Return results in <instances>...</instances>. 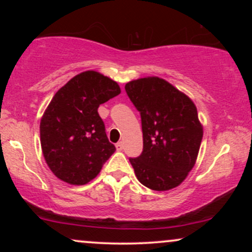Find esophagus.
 <instances>
[{"label": "esophagus", "instance_id": "1", "mask_svg": "<svg viewBox=\"0 0 252 252\" xmlns=\"http://www.w3.org/2000/svg\"><path fill=\"white\" fill-rule=\"evenodd\" d=\"M116 149H117V150H122V149H123V142H118V143H116Z\"/></svg>", "mask_w": 252, "mask_h": 252}]
</instances>
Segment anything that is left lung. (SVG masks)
Returning <instances> with one entry per match:
<instances>
[{
    "instance_id": "1",
    "label": "left lung",
    "mask_w": 252,
    "mask_h": 252,
    "mask_svg": "<svg viewBox=\"0 0 252 252\" xmlns=\"http://www.w3.org/2000/svg\"><path fill=\"white\" fill-rule=\"evenodd\" d=\"M140 111L143 150L129 161L141 184L154 190L179 186L194 166L202 126L194 103L172 84L147 77L126 84Z\"/></svg>"
}]
</instances>
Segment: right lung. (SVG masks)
I'll list each match as a JSON object with an SVG mask.
<instances>
[{"label": "right lung", "mask_w": 252, "mask_h": 252, "mask_svg": "<svg viewBox=\"0 0 252 252\" xmlns=\"http://www.w3.org/2000/svg\"><path fill=\"white\" fill-rule=\"evenodd\" d=\"M120 94L116 82L85 71L54 94L40 122V141L43 158L57 178L85 185L98 175L116 150L98 108Z\"/></svg>", "instance_id": "add662e5"}]
</instances>
